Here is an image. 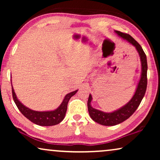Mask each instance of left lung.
Segmentation results:
<instances>
[{
  "label": "left lung",
  "instance_id": "8db88e82",
  "mask_svg": "<svg viewBox=\"0 0 160 160\" xmlns=\"http://www.w3.org/2000/svg\"><path fill=\"white\" fill-rule=\"evenodd\" d=\"M115 32L121 38L124 39V40H127L129 43L134 46L138 52L141 62V75L136 90H135V92L132 99L126 105L122 106V108L111 113H106L92 108L91 106L92 97L89 94L88 102H87V107H88L89 116H90L92 119L94 120L95 122L105 126L117 125V124L122 123L126 119H128L129 117H130L133 114V113L136 111L138 107L141 103L142 99L145 95L146 87H147L148 65L145 52H143L141 45L129 34L124 33V32L118 31V30H115Z\"/></svg>",
  "mask_w": 160,
  "mask_h": 160
}]
</instances>
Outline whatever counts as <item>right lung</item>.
<instances>
[{
    "label": "right lung",
    "mask_w": 160,
    "mask_h": 160,
    "mask_svg": "<svg viewBox=\"0 0 160 160\" xmlns=\"http://www.w3.org/2000/svg\"><path fill=\"white\" fill-rule=\"evenodd\" d=\"M77 91L78 89L67 94L65 96L60 106L55 110L50 111H36L31 110V109L28 108V107L25 106L17 99L13 87L12 96L17 108L28 119L33 122L34 124L40 126H53L60 123L64 119L65 113H66L68 103L69 100L71 99L72 96H73L77 92Z\"/></svg>",
    "instance_id": "1"
}]
</instances>
